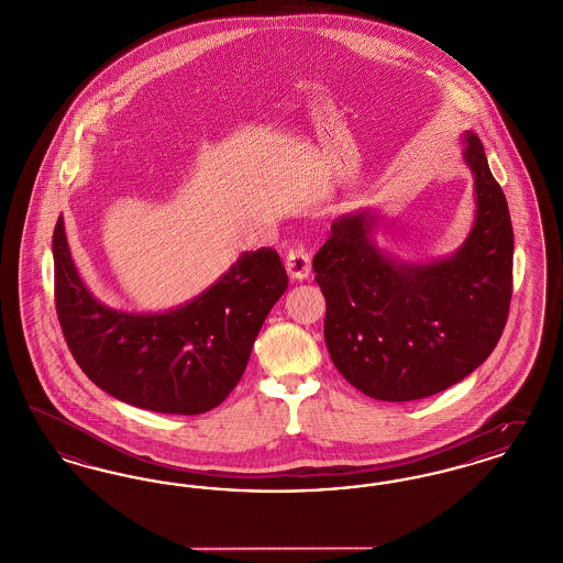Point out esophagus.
I'll return each instance as SVG.
<instances>
[{
  "label": "esophagus",
  "mask_w": 563,
  "mask_h": 563,
  "mask_svg": "<svg viewBox=\"0 0 563 563\" xmlns=\"http://www.w3.org/2000/svg\"><path fill=\"white\" fill-rule=\"evenodd\" d=\"M285 266H287V272H289V276L295 278V280H303V278H308V274H310V255H308V251H306V246L303 244H295L291 246L289 251H287V257H285Z\"/></svg>",
  "instance_id": "obj_1"
}]
</instances>
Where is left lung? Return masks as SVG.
<instances>
[{"label":"left lung","instance_id":"obj_1","mask_svg":"<svg viewBox=\"0 0 563 563\" xmlns=\"http://www.w3.org/2000/svg\"><path fill=\"white\" fill-rule=\"evenodd\" d=\"M464 158L475 173L477 219L460 251L407 266L375 246L365 213L344 214L314 255L324 342L338 372L379 401H416L473 374L496 349L512 295L509 205L479 136Z\"/></svg>","mask_w":563,"mask_h":563}]
</instances>
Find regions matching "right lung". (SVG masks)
I'll list each match as a JSON object with an SVG mask.
<instances>
[{
    "label": "right lung",
    "mask_w": 563,
    "mask_h": 563,
    "mask_svg": "<svg viewBox=\"0 0 563 563\" xmlns=\"http://www.w3.org/2000/svg\"><path fill=\"white\" fill-rule=\"evenodd\" d=\"M54 306L81 372L141 409L198 416L225 401L289 278L269 246L241 255L209 291L164 314H129L97 301L74 266L63 217L53 234Z\"/></svg>",
    "instance_id": "obj_1"
}]
</instances>
